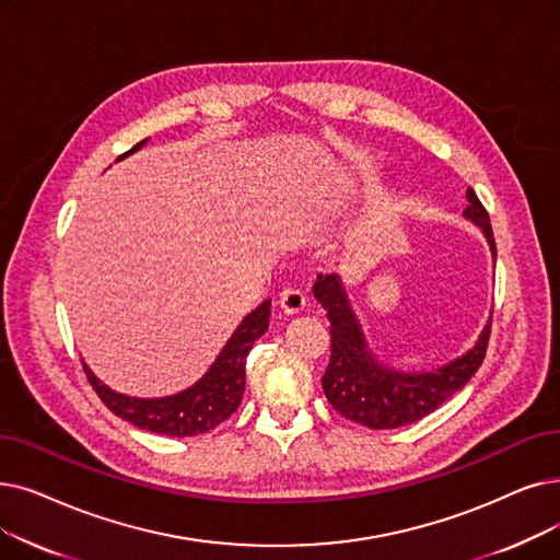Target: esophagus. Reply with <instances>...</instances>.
<instances>
[{"label": "esophagus", "instance_id": "esophagus-1", "mask_svg": "<svg viewBox=\"0 0 560 560\" xmlns=\"http://www.w3.org/2000/svg\"><path fill=\"white\" fill-rule=\"evenodd\" d=\"M279 306L285 313H300L306 306V295L302 293V290H298V288H288V290H283V293L279 295Z\"/></svg>", "mask_w": 560, "mask_h": 560}]
</instances>
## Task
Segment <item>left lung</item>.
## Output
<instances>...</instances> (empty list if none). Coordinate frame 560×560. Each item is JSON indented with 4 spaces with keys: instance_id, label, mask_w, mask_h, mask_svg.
<instances>
[{
    "instance_id": "left-lung-1",
    "label": "left lung",
    "mask_w": 560,
    "mask_h": 560,
    "mask_svg": "<svg viewBox=\"0 0 560 560\" xmlns=\"http://www.w3.org/2000/svg\"><path fill=\"white\" fill-rule=\"evenodd\" d=\"M467 199L465 217L482 229L497 256L488 210L478 201L474 189L467 191ZM313 295L327 311L331 334V357L323 375L325 396L340 417L371 430H392L432 415L471 380L488 352L492 320L467 354L453 359L442 369L428 373L386 369L366 348L340 279L336 275H318Z\"/></svg>"
}]
</instances>
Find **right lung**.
I'll list each match as a JSON object with an SVG mask.
<instances>
[{
    "instance_id": "obj_1",
    "label": "right lung",
    "mask_w": 560,
    "mask_h": 560,
    "mask_svg": "<svg viewBox=\"0 0 560 560\" xmlns=\"http://www.w3.org/2000/svg\"><path fill=\"white\" fill-rule=\"evenodd\" d=\"M145 143L141 139L126 155L135 153ZM270 325V300L262 302L256 311H252L240 327L229 338V343L217 357L210 371L185 392L168 396V398H130L124 394L112 392L98 377H95L86 366V380L93 386V392L107 405L109 411L124 421L151 430L166 436H194L203 434L220 423H224L233 411L240 407L242 394H245V366L247 354L254 346V340L260 338Z\"/></svg>"
}]
</instances>
